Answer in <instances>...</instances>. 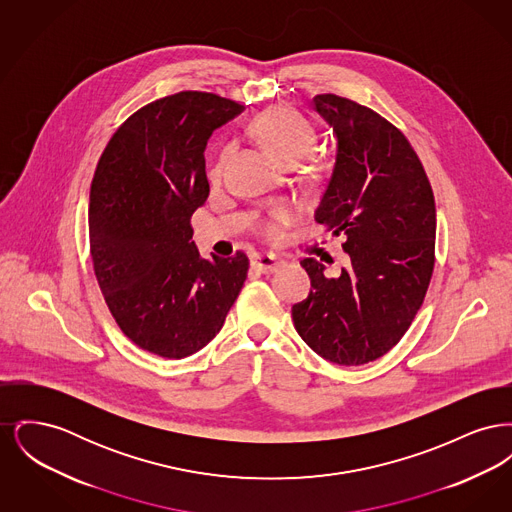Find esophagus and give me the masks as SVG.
Wrapping results in <instances>:
<instances>
[{"instance_id":"obj_1","label":"esophagus","mask_w":512,"mask_h":512,"mask_svg":"<svg viewBox=\"0 0 512 512\" xmlns=\"http://www.w3.org/2000/svg\"><path fill=\"white\" fill-rule=\"evenodd\" d=\"M251 267L263 272V274H272V272H276L278 268L282 267V261L274 255H268V253L267 255H255L253 261H251Z\"/></svg>"}]
</instances>
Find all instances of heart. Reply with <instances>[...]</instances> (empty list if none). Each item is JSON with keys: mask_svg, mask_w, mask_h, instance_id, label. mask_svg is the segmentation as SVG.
<instances>
[{"mask_svg": "<svg viewBox=\"0 0 512 512\" xmlns=\"http://www.w3.org/2000/svg\"><path fill=\"white\" fill-rule=\"evenodd\" d=\"M249 128H251V134L261 142V146L286 165H295L299 159H303L313 149L317 140L313 126L299 113H295L293 109L284 105H276L259 113L251 121ZM226 155H228V147L220 151L217 161L211 165L209 169L211 178H219ZM292 217V209L288 205H276L270 211L268 219L261 222L263 236L268 240H276L280 236L282 226L288 224Z\"/></svg>", "mask_w": 512, "mask_h": 512, "instance_id": "obj_1", "label": "heart"}]
</instances>
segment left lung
Returning a JSON list of instances; mask_svg holds the SVG:
<instances>
[{"instance_id":"8db88e82","label":"left lung","mask_w":512,"mask_h":512,"mask_svg":"<svg viewBox=\"0 0 512 512\" xmlns=\"http://www.w3.org/2000/svg\"><path fill=\"white\" fill-rule=\"evenodd\" d=\"M338 140L336 163L315 220L341 236L351 267L311 278L293 324L322 359L359 366L386 355L409 330L434 272L436 203L430 180L405 134L376 111L336 94L313 98Z\"/></svg>"}]
</instances>
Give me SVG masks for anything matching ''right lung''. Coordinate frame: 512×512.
I'll return each instance as SVG.
<instances>
[{
  "label": "right lung",
  "mask_w": 512,
  "mask_h": 512,
  "mask_svg": "<svg viewBox=\"0 0 512 512\" xmlns=\"http://www.w3.org/2000/svg\"><path fill=\"white\" fill-rule=\"evenodd\" d=\"M244 105L207 92L147 103L105 147L90 190V251L105 303L144 351L184 359L213 340L249 259H203L190 219L207 201L203 151Z\"/></svg>",
  "instance_id": "1"
}]
</instances>
